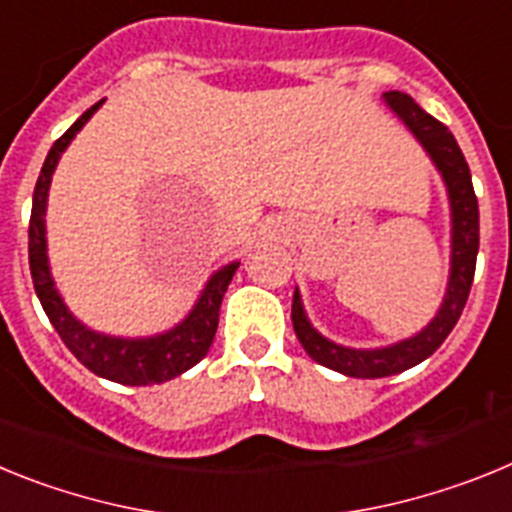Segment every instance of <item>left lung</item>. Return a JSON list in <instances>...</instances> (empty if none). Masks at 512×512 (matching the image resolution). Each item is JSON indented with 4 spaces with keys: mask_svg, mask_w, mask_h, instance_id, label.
Segmentation results:
<instances>
[{
    "mask_svg": "<svg viewBox=\"0 0 512 512\" xmlns=\"http://www.w3.org/2000/svg\"><path fill=\"white\" fill-rule=\"evenodd\" d=\"M384 102L408 125L410 133L420 140V146L431 156L436 169L441 171L446 189H449L451 202V274L446 297L441 302V310L436 318L425 325L413 338L397 341L384 348H348L341 343L328 341L312 328L302 307L300 292L295 289L292 297V325L300 338L302 348L312 361L328 366L333 372H341L346 377L356 379H379L400 374L410 366L420 364L446 341L461 310L467 305L469 289H472L474 266H477L479 251V207L477 194L472 187V174H469L467 158L461 153L459 143L451 135V130L431 117L415 102L413 97L402 92H387Z\"/></svg>",
    "mask_w": 512,
    "mask_h": 512,
    "instance_id": "obj_1",
    "label": "left lung"
}]
</instances>
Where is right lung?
<instances>
[{
	"mask_svg": "<svg viewBox=\"0 0 512 512\" xmlns=\"http://www.w3.org/2000/svg\"><path fill=\"white\" fill-rule=\"evenodd\" d=\"M104 102V99H102ZM97 102L89 107L79 120L71 125L61 138L53 143V148L45 156V164L40 169L38 184L33 192V215H30V230H27V251H30V274H33L35 292L43 305L45 315L58 330L61 341L66 343L71 354L87 366L89 372L97 377L110 379V382L130 384V387H146V384H161L179 377L194 364H200L212 346L217 330V318H220V305L228 292V284L233 279L238 261L223 266L210 277V282L202 289L200 300L192 307L187 318L174 325L166 333H158L151 338H115L104 336L97 330L76 320L63 305L56 284L48 266V253H45V205H48V189H51L53 171L58 166L61 153L69 148L74 135L87 125L89 117L102 107Z\"/></svg>",
	"mask_w": 512,
	"mask_h": 512,
	"instance_id": "obj_1",
	"label": "right lung"
}]
</instances>
